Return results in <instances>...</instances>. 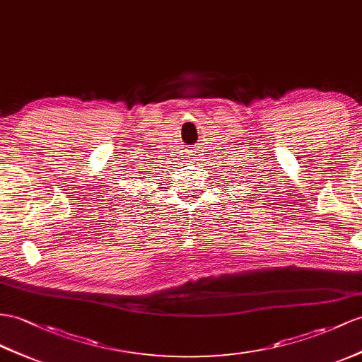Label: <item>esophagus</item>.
I'll list each match as a JSON object with an SVG mask.
<instances>
[{"label":"esophagus","instance_id":"1","mask_svg":"<svg viewBox=\"0 0 362 362\" xmlns=\"http://www.w3.org/2000/svg\"><path fill=\"white\" fill-rule=\"evenodd\" d=\"M199 151H193V152H190L189 153V160L193 163V164H197V161H199Z\"/></svg>","mask_w":362,"mask_h":362}]
</instances>
